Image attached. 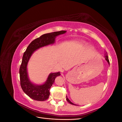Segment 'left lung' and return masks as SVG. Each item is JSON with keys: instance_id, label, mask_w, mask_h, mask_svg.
I'll return each instance as SVG.
<instances>
[{"instance_id": "left-lung-1", "label": "left lung", "mask_w": 122, "mask_h": 122, "mask_svg": "<svg viewBox=\"0 0 122 122\" xmlns=\"http://www.w3.org/2000/svg\"><path fill=\"white\" fill-rule=\"evenodd\" d=\"M104 57H105V60L107 61V62H108V64H109V60H108V55H107V52H106L105 53V56H104ZM66 100H67V101L69 103H70V104H72V105H77L76 104H74V103H73L70 100L68 99V98L67 97V96H66Z\"/></svg>"}]
</instances>
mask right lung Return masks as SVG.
I'll list each match as a JSON object with an SVG mask.
<instances>
[{"label": "right lung", "mask_w": 122, "mask_h": 122, "mask_svg": "<svg viewBox=\"0 0 122 122\" xmlns=\"http://www.w3.org/2000/svg\"><path fill=\"white\" fill-rule=\"evenodd\" d=\"M66 31L61 30L48 33L42 35L31 42L24 53L22 61L19 69L20 84L23 92L31 99L36 101H43L48 99L49 90L54 83L57 76L61 75L60 72L51 73L48 76L46 81L42 84H35L29 79L27 71V65L32 54L36 50L47 46L52 45L55 38L59 35L64 34Z\"/></svg>", "instance_id": "1"}]
</instances>
